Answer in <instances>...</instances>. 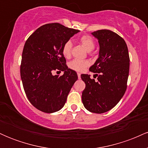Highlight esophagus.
I'll return each instance as SVG.
<instances>
[{"mask_svg": "<svg viewBox=\"0 0 148 148\" xmlns=\"http://www.w3.org/2000/svg\"><path fill=\"white\" fill-rule=\"evenodd\" d=\"M77 75H78V78H79V79H81V74H80L79 72L77 73Z\"/></svg>", "mask_w": 148, "mask_h": 148, "instance_id": "obj_1", "label": "esophagus"}]
</instances>
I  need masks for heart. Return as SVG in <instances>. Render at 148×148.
Returning a JSON list of instances; mask_svg holds the SVG:
<instances>
[{
	"instance_id": "1",
	"label": "heart",
	"mask_w": 148,
	"mask_h": 148,
	"mask_svg": "<svg viewBox=\"0 0 148 148\" xmlns=\"http://www.w3.org/2000/svg\"><path fill=\"white\" fill-rule=\"evenodd\" d=\"M80 43L88 51H90L95 48V42L93 39L89 35H84L79 39ZM72 43L71 41H67L62 47V54L65 58H68L71 56ZM89 65V62L86 60H74L69 63V67L75 71H83Z\"/></svg>"
}]
</instances>
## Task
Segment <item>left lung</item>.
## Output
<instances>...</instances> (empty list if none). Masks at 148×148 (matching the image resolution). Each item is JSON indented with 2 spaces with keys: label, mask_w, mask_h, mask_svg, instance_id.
I'll use <instances>...</instances> for the list:
<instances>
[{
  "label": "left lung",
  "mask_w": 148,
  "mask_h": 148,
  "mask_svg": "<svg viewBox=\"0 0 148 148\" xmlns=\"http://www.w3.org/2000/svg\"><path fill=\"white\" fill-rule=\"evenodd\" d=\"M99 45L98 58L90 67L98 81L90 75L81 74L86 84L82 101L88 111L103 113L113 108L122 99L127 89L130 72V56L126 42L110 30H99L91 33Z\"/></svg>",
  "instance_id": "1"
}]
</instances>
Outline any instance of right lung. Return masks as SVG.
Here are the masks:
<instances>
[{"mask_svg": "<svg viewBox=\"0 0 148 148\" xmlns=\"http://www.w3.org/2000/svg\"><path fill=\"white\" fill-rule=\"evenodd\" d=\"M79 32L60 23H48L25 42L20 68L22 84L30 102L40 111L52 113L60 110L78 79L75 71L66 65L62 47ZM57 70L64 75H53Z\"/></svg>", "mask_w": 148, "mask_h": 148, "instance_id": "add662e5", "label": "right lung"}]
</instances>
